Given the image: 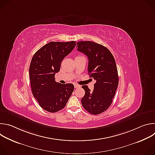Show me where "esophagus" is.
<instances>
[{"mask_svg": "<svg viewBox=\"0 0 155 155\" xmlns=\"http://www.w3.org/2000/svg\"><path fill=\"white\" fill-rule=\"evenodd\" d=\"M74 87H75V88L76 89V88H78V87H80V86H79V85H78V84H75V86H74Z\"/></svg>", "mask_w": 155, "mask_h": 155, "instance_id": "obj_1", "label": "esophagus"}]
</instances>
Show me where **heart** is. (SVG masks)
<instances>
[{
    "label": "heart",
    "instance_id": "obj_1",
    "mask_svg": "<svg viewBox=\"0 0 155 155\" xmlns=\"http://www.w3.org/2000/svg\"><path fill=\"white\" fill-rule=\"evenodd\" d=\"M77 57H79V56H77Z\"/></svg>",
    "mask_w": 155,
    "mask_h": 155
}]
</instances>
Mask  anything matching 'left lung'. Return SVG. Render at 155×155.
<instances>
[{
	"mask_svg": "<svg viewBox=\"0 0 155 155\" xmlns=\"http://www.w3.org/2000/svg\"><path fill=\"white\" fill-rule=\"evenodd\" d=\"M77 48L87 56L88 74L96 80L93 91L86 85L82 86L85 94L81 100V104L91 114H100L112 104L118 85L115 60L107 48L93 41H78Z\"/></svg>",
	"mask_w": 155,
	"mask_h": 155,
	"instance_id": "obj_1",
	"label": "left lung"
}]
</instances>
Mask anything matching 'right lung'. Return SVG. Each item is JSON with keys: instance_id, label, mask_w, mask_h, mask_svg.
<instances>
[{"instance_id": "obj_1", "label": "right lung", "mask_w": 155, "mask_h": 155, "mask_svg": "<svg viewBox=\"0 0 155 155\" xmlns=\"http://www.w3.org/2000/svg\"><path fill=\"white\" fill-rule=\"evenodd\" d=\"M75 41H51L40 48L33 56L29 67L32 93L40 106L49 112L55 113L65 107L71 96L74 86L55 81V74L61 64L75 48Z\"/></svg>"}]
</instances>
